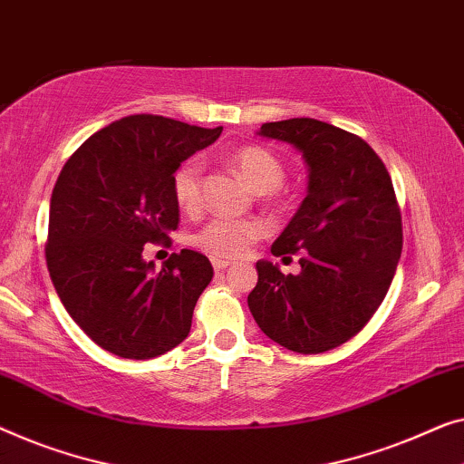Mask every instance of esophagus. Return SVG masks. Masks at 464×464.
Listing matches in <instances>:
<instances>
[{"label":"esophagus","instance_id":"1","mask_svg":"<svg viewBox=\"0 0 464 464\" xmlns=\"http://www.w3.org/2000/svg\"><path fill=\"white\" fill-rule=\"evenodd\" d=\"M211 264H213V270H216V272H221V270H226L227 266H230V261H227V259H221V257H211Z\"/></svg>","mask_w":464,"mask_h":464}]
</instances>
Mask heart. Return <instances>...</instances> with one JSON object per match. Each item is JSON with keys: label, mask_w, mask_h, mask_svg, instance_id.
Segmentation results:
<instances>
[{"label": "heart", "mask_w": 464, "mask_h": 464, "mask_svg": "<svg viewBox=\"0 0 464 464\" xmlns=\"http://www.w3.org/2000/svg\"><path fill=\"white\" fill-rule=\"evenodd\" d=\"M234 165L245 182L255 192H272L285 182V165L266 146H240L230 154ZM171 192L178 207L186 213H194L203 198V163L192 157L182 160L171 176ZM267 226L261 219L213 218L192 237V243L216 257H240L255 240L264 237Z\"/></svg>", "instance_id": "1"}]
</instances>
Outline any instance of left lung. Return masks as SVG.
<instances>
[{
	"instance_id": "left-lung-1",
	"label": "left lung",
	"mask_w": 464,
	"mask_h": 464,
	"mask_svg": "<svg viewBox=\"0 0 464 464\" xmlns=\"http://www.w3.org/2000/svg\"><path fill=\"white\" fill-rule=\"evenodd\" d=\"M259 136L293 144L310 171L307 197L272 245L299 253L297 276L257 261L248 310L272 341L297 353L339 347L368 324L401 255V216L379 154L355 133L315 119L264 123Z\"/></svg>"
}]
</instances>
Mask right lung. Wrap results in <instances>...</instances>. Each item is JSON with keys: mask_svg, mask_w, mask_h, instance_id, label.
I'll return each mask as SVG.
<instances>
[{"mask_svg": "<svg viewBox=\"0 0 464 464\" xmlns=\"http://www.w3.org/2000/svg\"><path fill=\"white\" fill-rule=\"evenodd\" d=\"M219 133L130 115L87 138L60 171L45 245L50 278L87 337L119 358H157L190 333L213 278L209 259L182 248L154 272L142 251L178 230L173 171Z\"/></svg>", "mask_w": 464, "mask_h": 464, "instance_id": "1", "label": "right lung"}]
</instances>
